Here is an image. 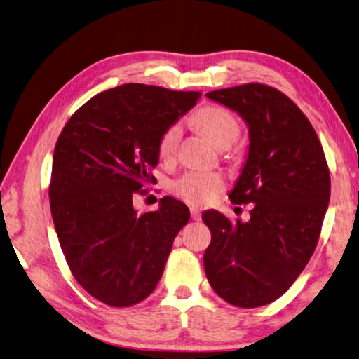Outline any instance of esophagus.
Listing matches in <instances>:
<instances>
[{
    "label": "esophagus",
    "mask_w": 359,
    "mask_h": 359,
    "mask_svg": "<svg viewBox=\"0 0 359 359\" xmlns=\"http://www.w3.org/2000/svg\"><path fill=\"white\" fill-rule=\"evenodd\" d=\"M190 213H191V218H193L194 221H201V212L198 210V208L191 207V208H190Z\"/></svg>",
    "instance_id": "34e87169"
}]
</instances>
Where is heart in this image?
<instances>
[{
  "mask_svg": "<svg viewBox=\"0 0 359 359\" xmlns=\"http://www.w3.org/2000/svg\"><path fill=\"white\" fill-rule=\"evenodd\" d=\"M194 123L215 147H231L238 138L240 126L236 116L221 107H205L194 114ZM182 135L180 123H172L158 141V157L171 160ZM224 177L215 171H190L172 182L171 191L190 205H208L224 190Z\"/></svg>",
  "mask_w": 359,
  "mask_h": 359,
  "instance_id": "heart-1",
  "label": "heart"
}]
</instances>
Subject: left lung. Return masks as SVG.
Segmentation results:
<instances>
[{"label":"left lung","mask_w":359,"mask_h":359,"mask_svg":"<svg viewBox=\"0 0 359 359\" xmlns=\"http://www.w3.org/2000/svg\"><path fill=\"white\" fill-rule=\"evenodd\" d=\"M205 95L246 123L250 144L229 198L254 204L248 221L202 215L212 232L205 275L227 303L257 308L287 292L316 250L331 191L327 160L308 117L278 89L252 83Z\"/></svg>","instance_id":"8db88e82"}]
</instances>
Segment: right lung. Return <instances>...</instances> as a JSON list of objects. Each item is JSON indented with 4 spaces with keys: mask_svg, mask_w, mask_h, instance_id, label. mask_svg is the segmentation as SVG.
Wrapping results in <instances>:
<instances>
[{
    "mask_svg": "<svg viewBox=\"0 0 359 359\" xmlns=\"http://www.w3.org/2000/svg\"><path fill=\"white\" fill-rule=\"evenodd\" d=\"M201 93L128 83L103 90L70 117L57 138L50 207L64 256L81 287L127 308L157 287L174 238L190 219L177 199L140 215L133 196L155 180L158 141Z\"/></svg>",
    "mask_w": 359,
    "mask_h": 359,
    "instance_id": "obj_1",
    "label": "right lung"
}]
</instances>
